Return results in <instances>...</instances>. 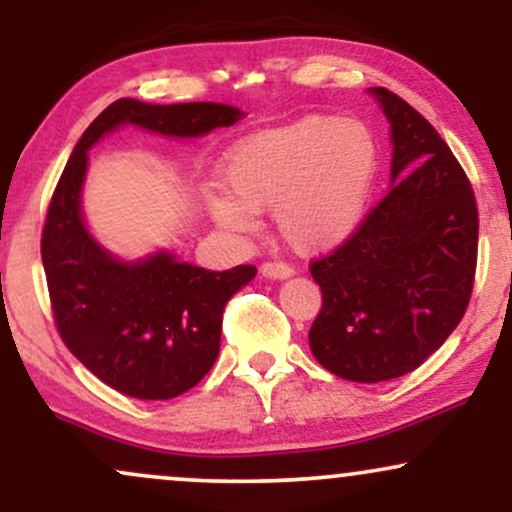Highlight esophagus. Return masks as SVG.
<instances>
[{"label": "esophagus", "mask_w": 512, "mask_h": 512, "mask_svg": "<svg viewBox=\"0 0 512 512\" xmlns=\"http://www.w3.org/2000/svg\"><path fill=\"white\" fill-rule=\"evenodd\" d=\"M262 274L264 276H269V279H286V276H291L293 274V267L291 264H286V262H262Z\"/></svg>", "instance_id": "obj_1"}]
</instances>
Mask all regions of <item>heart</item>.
<instances>
[{"instance_id":"1","label":"heart","mask_w":512,"mask_h":512,"mask_svg":"<svg viewBox=\"0 0 512 512\" xmlns=\"http://www.w3.org/2000/svg\"><path fill=\"white\" fill-rule=\"evenodd\" d=\"M380 168L373 127L356 117L308 115L264 129L228 151V192L209 197L223 228L250 233L257 211L274 209L281 238L298 252L339 245L361 223Z\"/></svg>"}]
</instances>
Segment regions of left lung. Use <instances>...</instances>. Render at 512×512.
Returning <instances> with one entry per match:
<instances>
[{"instance_id":"8db88e82","label":"left lung","mask_w":512,"mask_h":512,"mask_svg":"<svg viewBox=\"0 0 512 512\" xmlns=\"http://www.w3.org/2000/svg\"><path fill=\"white\" fill-rule=\"evenodd\" d=\"M392 127V190L351 236L310 262L322 308L313 356L354 383L419 368L460 325L474 289L479 211L472 182L424 115L373 88Z\"/></svg>"}]
</instances>
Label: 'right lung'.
<instances>
[{
    "instance_id": "obj_1",
    "label": "right lung",
    "mask_w": 512,
    "mask_h": 512,
    "mask_svg": "<svg viewBox=\"0 0 512 512\" xmlns=\"http://www.w3.org/2000/svg\"><path fill=\"white\" fill-rule=\"evenodd\" d=\"M243 117L221 103H110L74 146L48 204L40 255L55 327L67 349L122 395L170 399L195 387L214 366L228 298L257 269L238 264L209 272L158 252L146 262H117L86 233L81 182L86 151L117 125L170 137H199Z\"/></svg>"
}]
</instances>
